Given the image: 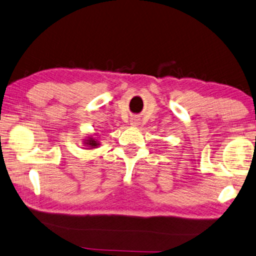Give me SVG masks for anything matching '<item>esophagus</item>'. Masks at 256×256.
I'll use <instances>...</instances> for the list:
<instances>
[{"mask_svg": "<svg viewBox=\"0 0 256 256\" xmlns=\"http://www.w3.org/2000/svg\"><path fill=\"white\" fill-rule=\"evenodd\" d=\"M132 126H136V124H137V121H136L135 119H134V120H132Z\"/></svg>", "mask_w": 256, "mask_h": 256, "instance_id": "34e87169", "label": "esophagus"}]
</instances>
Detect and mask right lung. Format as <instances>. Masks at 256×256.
Listing matches in <instances>:
<instances>
[{
    "mask_svg": "<svg viewBox=\"0 0 256 256\" xmlns=\"http://www.w3.org/2000/svg\"><path fill=\"white\" fill-rule=\"evenodd\" d=\"M84 144L86 145L88 147H90V150L96 148V147H98V145H100V144H98V142L96 140V138H92V137H88V140H85Z\"/></svg>",
    "mask_w": 256,
    "mask_h": 256,
    "instance_id": "1",
    "label": "right lung"
}]
</instances>
